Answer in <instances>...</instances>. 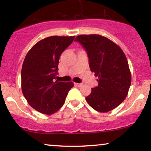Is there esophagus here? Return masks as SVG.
Wrapping results in <instances>:
<instances>
[{"label":"esophagus","instance_id":"esophagus-1","mask_svg":"<svg viewBox=\"0 0 151 151\" xmlns=\"http://www.w3.org/2000/svg\"><path fill=\"white\" fill-rule=\"evenodd\" d=\"M75 84L76 86H78V87H80V86H82V85H83V84L82 83H75Z\"/></svg>","mask_w":151,"mask_h":151}]
</instances>
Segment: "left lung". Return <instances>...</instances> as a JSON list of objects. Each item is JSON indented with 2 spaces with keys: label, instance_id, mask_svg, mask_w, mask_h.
<instances>
[{
  "label": "left lung",
  "instance_id": "1",
  "mask_svg": "<svg viewBox=\"0 0 151 151\" xmlns=\"http://www.w3.org/2000/svg\"><path fill=\"white\" fill-rule=\"evenodd\" d=\"M75 41L87 52L91 71L98 78V86L91 88L86 102L101 113L115 109L127 96L131 83L124 53L115 42L100 35H80Z\"/></svg>",
  "mask_w": 151,
  "mask_h": 151
}]
</instances>
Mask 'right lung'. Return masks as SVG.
Returning a JSON list of instances; mask_svg holds the SVG:
<instances>
[{"instance_id":"obj_1","label":"right lung","mask_w":151,"mask_h":151,"mask_svg":"<svg viewBox=\"0 0 151 151\" xmlns=\"http://www.w3.org/2000/svg\"><path fill=\"white\" fill-rule=\"evenodd\" d=\"M75 36H53L42 39L27 53L21 70V88L29 104L46 115L57 112L65 102L72 82L55 80L62 53Z\"/></svg>"}]
</instances>
